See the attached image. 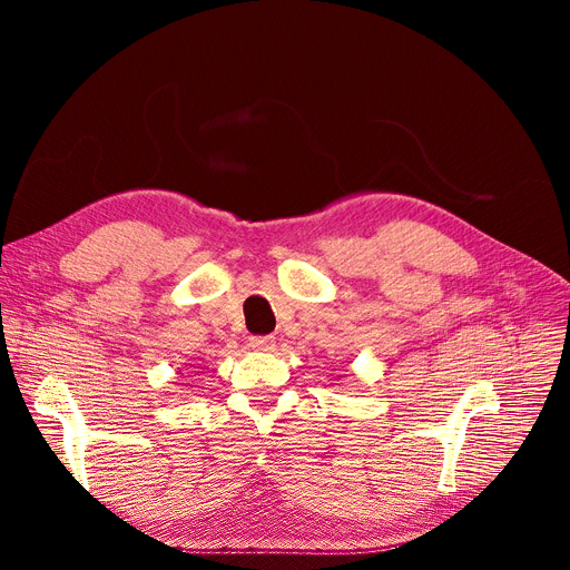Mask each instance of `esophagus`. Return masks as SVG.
Segmentation results:
<instances>
[{"label": "esophagus", "mask_w": 570, "mask_h": 570, "mask_svg": "<svg viewBox=\"0 0 570 570\" xmlns=\"http://www.w3.org/2000/svg\"><path fill=\"white\" fill-rule=\"evenodd\" d=\"M249 346L254 351H273L275 348V337L273 335H256L249 340Z\"/></svg>", "instance_id": "34e87169"}]
</instances>
